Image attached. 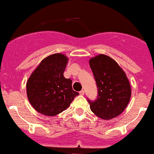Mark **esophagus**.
I'll list each match as a JSON object with an SVG mask.
<instances>
[{"mask_svg":"<svg viewBox=\"0 0 154 154\" xmlns=\"http://www.w3.org/2000/svg\"><path fill=\"white\" fill-rule=\"evenodd\" d=\"M84 94H85V91H84V90H82V91H80V95H84Z\"/></svg>","mask_w":154,"mask_h":154,"instance_id":"34e87169","label":"esophagus"}]
</instances>
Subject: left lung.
<instances>
[{
	"mask_svg": "<svg viewBox=\"0 0 154 154\" xmlns=\"http://www.w3.org/2000/svg\"><path fill=\"white\" fill-rule=\"evenodd\" d=\"M97 86L98 96L94 101L88 99L91 111L103 119L116 117L130 101L131 89L128 79L114 60L99 54L89 60Z\"/></svg>",
	"mask_w": 154,
	"mask_h": 154,
	"instance_id": "obj_1",
	"label": "left lung"
}]
</instances>
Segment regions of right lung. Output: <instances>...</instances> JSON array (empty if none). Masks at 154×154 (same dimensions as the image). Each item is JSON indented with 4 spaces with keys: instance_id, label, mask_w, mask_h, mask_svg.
<instances>
[{
    "instance_id": "right-lung-1",
    "label": "right lung",
    "mask_w": 154,
    "mask_h": 154,
    "mask_svg": "<svg viewBox=\"0 0 154 154\" xmlns=\"http://www.w3.org/2000/svg\"><path fill=\"white\" fill-rule=\"evenodd\" d=\"M68 60L67 57L60 53L46 57L27 80L28 100L40 114L57 115L79 95L72 89V80L63 76Z\"/></svg>"
}]
</instances>
